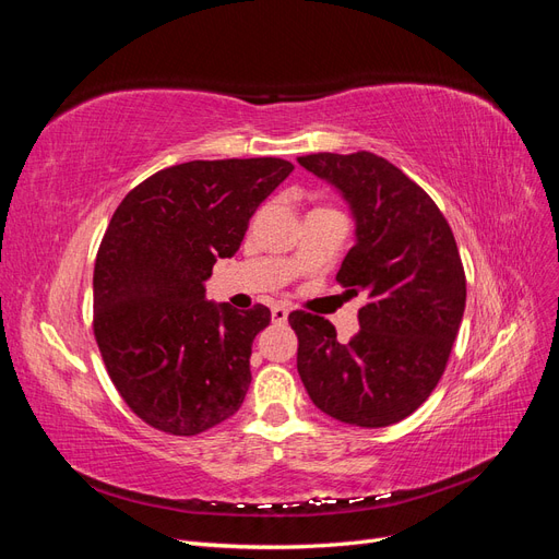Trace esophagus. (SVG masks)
<instances>
[{
	"label": "esophagus",
	"mask_w": 559,
	"mask_h": 559,
	"mask_svg": "<svg viewBox=\"0 0 559 559\" xmlns=\"http://www.w3.org/2000/svg\"><path fill=\"white\" fill-rule=\"evenodd\" d=\"M270 317H273L275 324H284V321L289 319V310H286L284 306H275L273 310H270Z\"/></svg>",
	"instance_id": "1"
}]
</instances>
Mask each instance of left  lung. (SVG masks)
Here are the masks:
<instances>
[{
	"label": "left lung",
	"instance_id": "1",
	"mask_svg": "<svg viewBox=\"0 0 559 559\" xmlns=\"http://www.w3.org/2000/svg\"><path fill=\"white\" fill-rule=\"evenodd\" d=\"M298 163L343 195L357 242L337 270L347 298L364 296L359 333L337 341L333 324L292 312L298 376L321 413L345 425H396L441 380L466 306L454 235L436 202L389 160L312 154Z\"/></svg>",
	"mask_w": 559,
	"mask_h": 559
}]
</instances>
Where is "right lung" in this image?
Segmentation results:
<instances>
[{
	"label": "right lung",
	"instance_id": "right-lung-1",
	"mask_svg": "<svg viewBox=\"0 0 559 559\" xmlns=\"http://www.w3.org/2000/svg\"><path fill=\"white\" fill-rule=\"evenodd\" d=\"M292 170L282 158L191 160L116 207L95 259L93 329L118 394L154 429L195 436L240 411L270 310L207 300L205 282Z\"/></svg>",
	"mask_w": 559,
	"mask_h": 559
}]
</instances>
